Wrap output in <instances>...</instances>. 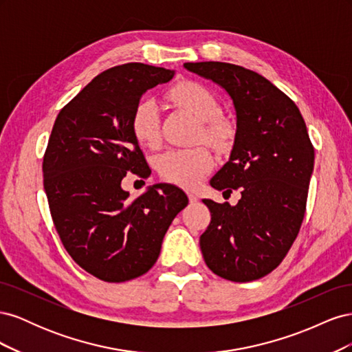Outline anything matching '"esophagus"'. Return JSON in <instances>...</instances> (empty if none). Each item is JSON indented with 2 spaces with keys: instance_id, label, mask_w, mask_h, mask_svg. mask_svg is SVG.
<instances>
[{
  "instance_id": "esophagus-1",
  "label": "esophagus",
  "mask_w": 352,
  "mask_h": 352,
  "mask_svg": "<svg viewBox=\"0 0 352 352\" xmlns=\"http://www.w3.org/2000/svg\"><path fill=\"white\" fill-rule=\"evenodd\" d=\"M188 198H189V202H192V204L198 201V197L194 192H188Z\"/></svg>"
}]
</instances>
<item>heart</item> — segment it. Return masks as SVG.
I'll return each mask as SVG.
<instances>
[{"label":"heart","mask_w":352,"mask_h":352,"mask_svg":"<svg viewBox=\"0 0 352 352\" xmlns=\"http://www.w3.org/2000/svg\"><path fill=\"white\" fill-rule=\"evenodd\" d=\"M167 98L199 120V133L212 146H226L232 138V126L216 116L219 105L214 95L204 85L194 80H180L167 91ZM132 132L144 146L160 144V110L155 101L144 100L136 105L132 116ZM214 166V158L206 146L198 145L184 150H168L157 160L160 176L170 184L194 188Z\"/></svg>","instance_id":"1"}]
</instances>
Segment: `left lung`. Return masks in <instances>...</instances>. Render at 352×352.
<instances>
[{
  "label": "left lung",
  "instance_id": "obj_1",
  "mask_svg": "<svg viewBox=\"0 0 352 352\" xmlns=\"http://www.w3.org/2000/svg\"><path fill=\"white\" fill-rule=\"evenodd\" d=\"M184 67L225 89L236 113L229 162L212 188L241 190L236 206L202 199L211 221L199 238L208 269L232 282H251L273 272L300 232L314 148L295 102L261 74L220 61Z\"/></svg>",
  "mask_w": 352,
  "mask_h": 352
}]
</instances>
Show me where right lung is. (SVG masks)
<instances>
[{
  "label": "right lung",
  "instance_id": "obj_1",
  "mask_svg": "<svg viewBox=\"0 0 352 352\" xmlns=\"http://www.w3.org/2000/svg\"><path fill=\"white\" fill-rule=\"evenodd\" d=\"M175 70L127 63L102 72L58 113L42 163L56 230L74 263L104 282H126L155 264L168 226L188 206L182 189L157 184L129 198L127 172L151 170L132 132L142 95Z\"/></svg>",
  "mask_w": 352,
  "mask_h": 352
}]
</instances>
